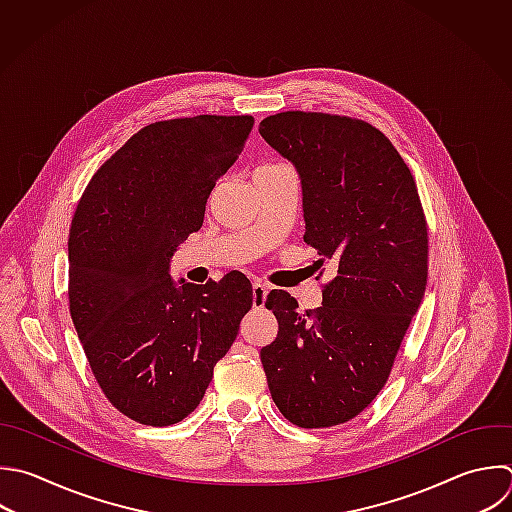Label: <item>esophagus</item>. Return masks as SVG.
Masks as SVG:
<instances>
[{"label":"esophagus","instance_id":"esophagus-1","mask_svg":"<svg viewBox=\"0 0 512 512\" xmlns=\"http://www.w3.org/2000/svg\"><path fill=\"white\" fill-rule=\"evenodd\" d=\"M268 292H270V286H266L264 282H254L252 284V304H254V308L264 306Z\"/></svg>","mask_w":512,"mask_h":512}]
</instances>
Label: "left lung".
I'll use <instances>...</instances> for the list:
<instances>
[{"label": "left lung", "mask_w": 512, "mask_h": 512, "mask_svg": "<svg viewBox=\"0 0 512 512\" xmlns=\"http://www.w3.org/2000/svg\"><path fill=\"white\" fill-rule=\"evenodd\" d=\"M260 134L300 176L304 242L320 266L338 264L316 310L268 294L278 334L260 360L284 418L328 428L360 414L388 380L426 288V220L408 166L368 122L282 112Z\"/></svg>", "instance_id": "8db88e82"}]
</instances>
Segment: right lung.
Here are the masks:
<instances>
[{
  "instance_id": "1",
  "label": "right lung",
  "mask_w": 512,
  "mask_h": 512,
  "mask_svg": "<svg viewBox=\"0 0 512 512\" xmlns=\"http://www.w3.org/2000/svg\"><path fill=\"white\" fill-rule=\"evenodd\" d=\"M252 126V116L150 124L94 174L76 208L70 314L102 392L140 424L170 426L200 404L252 308L242 272L206 284L170 278V258L202 226Z\"/></svg>"
}]
</instances>
